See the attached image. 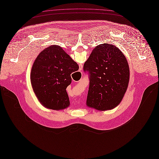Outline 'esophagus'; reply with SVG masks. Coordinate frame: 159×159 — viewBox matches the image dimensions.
Returning <instances> with one entry per match:
<instances>
[{"mask_svg": "<svg viewBox=\"0 0 159 159\" xmlns=\"http://www.w3.org/2000/svg\"><path fill=\"white\" fill-rule=\"evenodd\" d=\"M82 68H83V65H80L79 70H82Z\"/></svg>", "mask_w": 159, "mask_h": 159, "instance_id": "obj_1", "label": "esophagus"}]
</instances>
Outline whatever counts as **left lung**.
<instances>
[{"label": "left lung", "mask_w": 159, "mask_h": 159, "mask_svg": "<svg viewBox=\"0 0 159 159\" xmlns=\"http://www.w3.org/2000/svg\"><path fill=\"white\" fill-rule=\"evenodd\" d=\"M83 69L90 81L87 105L100 111L117 107L126 92L130 76L123 52L114 45L100 44L92 51Z\"/></svg>", "instance_id": "left-lung-1"}]
</instances>
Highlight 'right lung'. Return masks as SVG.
I'll return each mask as SVG.
<instances>
[{
    "mask_svg": "<svg viewBox=\"0 0 159 159\" xmlns=\"http://www.w3.org/2000/svg\"><path fill=\"white\" fill-rule=\"evenodd\" d=\"M79 66L60 47L52 45L41 52L34 62L30 79L34 92L43 106L59 110L69 107L66 88L70 74Z\"/></svg>",
    "mask_w": 159,
    "mask_h": 159,
    "instance_id": "obj_1",
    "label": "right lung"
}]
</instances>
